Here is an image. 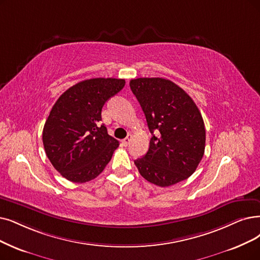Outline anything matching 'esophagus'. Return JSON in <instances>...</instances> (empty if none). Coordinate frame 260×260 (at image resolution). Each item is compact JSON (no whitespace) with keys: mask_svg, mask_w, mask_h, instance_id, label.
Listing matches in <instances>:
<instances>
[{"mask_svg":"<svg viewBox=\"0 0 260 260\" xmlns=\"http://www.w3.org/2000/svg\"><path fill=\"white\" fill-rule=\"evenodd\" d=\"M131 140H132V134H128V137L126 139L122 140V144L124 145V146H128V145L131 142Z\"/></svg>","mask_w":260,"mask_h":260,"instance_id":"34e87169","label":"esophagus"}]
</instances>
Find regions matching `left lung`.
Listing matches in <instances>:
<instances>
[{
	"mask_svg": "<svg viewBox=\"0 0 260 260\" xmlns=\"http://www.w3.org/2000/svg\"><path fill=\"white\" fill-rule=\"evenodd\" d=\"M130 88L142 107L152 137L149 149L134 161L147 181L170 186L195 172L204 152L206 131L195 102L174 82L139 78Z\"/></svg>",
	"mask_w": 260,
	"mask_h": 260,
	"instance_id": "1",
	"label": "left lung"
}]
</instances>
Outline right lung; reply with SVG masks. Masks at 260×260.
Wrapping results in <instances>:
<instances>
[{"label": "right lung", "mask_w": 260, "mask_h": 260, "mask_svg": "<svg viewBox=\"0 0 260 260\" xmlns=\"http://www.w3.org/2000/svg\"><path fill=\"white\" fill-rule=\"evenodd\" d=\"M123 79L95 78L68 88L55 102L43 131L47 157L67 180L96 178L112 159L118 141L101 123L105 103L120 91Z\"/></svg>", "instance_id": "1"}]
</instances>
